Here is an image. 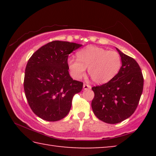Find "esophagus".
<instances>
[{
  "label": "esophagus",
  "mask_w": 156,
  "mask_h": 156,
  "mask_svg": "<svg viewBox=\"0 0 156 156\" xmlns=\"http://www.w3.org/2000/svg\"><path fill=\"white\" fill-rule=\"evenodd\" d=\"M91 88V87L90 85H89V84H83V89H84V90H87V89H90Z\"/></svg>",
  "instance_id": "obj_1"
}]
</instances>
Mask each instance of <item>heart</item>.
<instances>
[{"mask_svg": "<svg viewBox=\"0 0 156 156\" xmlns=\"http://www.w3.org/2000/svg\"><path fill=\"white\" fill-rule=\"evenodd\" d=\"M78 59L69 57L67 66L70 74L76 80L84 76L86 69L96 84L107 83L119 72L121 58L118 52L102 47L88 46L77 53Z\"/></svg>", "mask_w": 156, "mask_h": 156, "instance_id": "b5f03b06", "label": "heart"}]
</instances>
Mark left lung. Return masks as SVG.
Instances as JSON below:
<instances>
[{
    "label": "left lung",
    "instance_id": "8db88e82",
    "mask_svg": "<svg viewBox=\"0 0 156 156\" xmlns=\"http://www.w3.org/2000/svg\"><path fill=\"white\" fill-rule=\"evenodd\" d=\"M116 49L122 61L119 72L108 83L92 87L94 114L109 124L119 123L130 117L138 107L143 90L144 78L138 62Z\"/></svg>",
    "mask_w": 156,
    "mask_h": 156
}]
</instances>
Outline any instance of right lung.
Masks as SVG:
<instances>
[{
  "label": "right lung",
  "mask_w": 156,
  "mask_h": 156,
  "mask_svg": "<svg viewBox=\"0 0 156 156\" xmlns=\"http://www.w3.org/2000/svg\"><path fill=\"white\" fill-rule=\"evenodd\" d=\"M82 44L55 41L39 48L25 68L24 90L31 110L46 121L62 119L69 112L73 96L83 89L82 82L69 73V54Z\"/></svg>",
  "instance_id": "1"
}]
</instances>
